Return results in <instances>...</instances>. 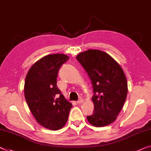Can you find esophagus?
<instances>
[{
    "instance_id": "esophagus-1",
    "label": "esophagus",
    "mask_w": 151,
    "mask_h": 151,
    "mask_svg": "<svg viewBox=\"0 0 151 151\" xmlns=\"http://www.w3.org/2000/svg\"><path fill=\"white\" fill-rule=\"evenodd\" d=\"M83 103V99L82 98H80V99L78 100V101H77V103L78 104H82Z\"/></svg>"
}]
</instances>
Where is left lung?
Here are the masks:
<instances>
[{
    "mask_svg": "<svg viewBox=\"0 0 151 151\" xmlns=\"http://www.w3.org/2000/svg\"><path fill=\"white\" fill-rule=\"evenodd\" d=\"M79 63L92 82L94 112L87 116L90 124L103 127L115 121L124 106L127 82L119 64L106 52L90 49L78 54Z\"/></svg>",
    "mask_w": 151,
    "mask_h": 151,
    "instance_id": "left-lung-1",
    "label": "left lung"
}]
</instances>
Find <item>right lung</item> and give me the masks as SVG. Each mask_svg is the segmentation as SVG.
<instances>
[{"instance_id":"obj_1","label":"right lung","mask_w":151,"mask_h":151,"mask_svg":"<svg viewBox=\"0 0 151 151\" xmlns=\"http://www.w3.org/2000/svg\"><path fill=\"white\" fill-rule=\"evenodd\" d=\"M69 58L63 54L46 55L31 67L25 78L27 105L37 122L51 130L65 126L72 107L57 86L59 69Z\"/></svg>"}]
</instances>
